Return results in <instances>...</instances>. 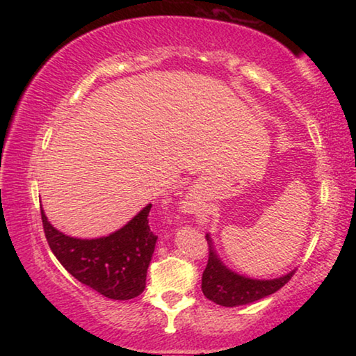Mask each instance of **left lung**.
I'll use <instances>...</instances> for the list:
<instances>
[{
    "mask_svg": "<svg viewBox=\"0 0 356 356\" xmlns=\"http://www.w3.org/2000/svg\"><path fill=\"white\" fill-rule=\"evenodd\" d=\"M206 237L209 242V262L202 273L201 287L204 295L216 305L236 308V306L254 303V301L280 291L295 273V270H292V272L273 280H254L238 275L222 264L210 234H206Z\"/></svg>",
    "mask_w": 356,
    "mask_h": 356,
    "instance_id": "obj_1",
    "label": "left lung"
}]
</instances>
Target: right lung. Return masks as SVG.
<instances>
[{"label": "right lung", "instance_id": "right-lung-1", "mask_svg": "<svg viewBox=\"0 0 356 356\" xmlns=\"http://www.w3.org/2000/svg\"><path fill=\"white\" fill-rule=\"evenodd\" d=\"M150 207L152 204H147L127 225L99 238L65 236L48 221L42 207L40 213L53 254L74 278L106 298L130 300L146 287L156 243L147 220Z\"/></svg>", "mask_w": 356, "mask_h": 356}]
</instances>
